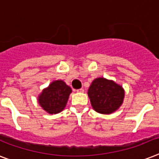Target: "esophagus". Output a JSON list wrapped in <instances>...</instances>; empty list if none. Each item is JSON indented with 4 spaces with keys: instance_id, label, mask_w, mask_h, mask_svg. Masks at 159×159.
<instances>
[{
    "instance_id": "34e87169",
    "label": "esophagus",
    "mask_w": 159,
    "mask_h": 159,
    "mask_svg": "<svg viewBox=\"0 0 159 159\" xmlns=\"http://www.w3.org/2000/svg\"><path fill=\"white\" fill-rule=\"evenodd\" d=\"M77 92H83L84 90H83V88H81V89H78V90H77Z\"/></svg>"
}]
</instances>
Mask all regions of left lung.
I'll use <instances>...</instances> for the list:
<instances>
[{
  "label": "left lung",
  "instance_id": "obj_1",
  "mask_svg": "<svg viewBox=\"0 0 159 159\" xmlns=\"http://www.w3.org/2000/svg\"><path fill=\"white\" fill-rule=\"evenodd\" d=\"M87 94L93 109L103 114H110L118 109L125 95L122 86L104 77L95 78Z\"/></svg>",
  "mask_w": 159,
  "mask_h": 159
}]
</instances>
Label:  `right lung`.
Listing matches in <instances>:
<instances>
[{
    "label": "right lung",
    "mask_w": 159,
    "mask_h": 159,
    "mask_svg": "<svg viewBox=\"0 0 159 159\" xmlns=\"http://www.w3.org/2000/svg\"><path fill=\"white\" fill-rule=\"evenodd\" d=\"M71 92L72 89L65 82L54 81L38 96V103L47 113L55 114L64 110Z\"/></svg>",
    "instance_id": "obj_1"
}]
</instances>
